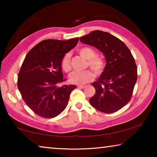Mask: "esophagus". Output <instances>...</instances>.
Segmentation results:
<instances>
[{"label": "esophagus", "instance_id": "1", "mask_svg": "<svg viewBox=\"0 0 157 157\" xmlns=\"http://www.w3.org/2000/svg\"><path fill=\"white\" fill-rule=\"evenodd\" d=\"M78 87L80 89H84V88H86V85H78Z\"/></svg>", "mask_w": 157, "mask_h": 157}]
</instances>
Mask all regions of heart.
<instances>
[{
    "label": "heart",
    "mask_w": 157,
    "mask_h": 157,
    "mask_svg": "<svg viewBox=\"0 0 157 157\" xmlns=\"http://www.w3.org/2000/svg\"><path fill=\"white\" fill-rule=\"evenodd\" d=\"M78 53L80 56L87 59L86 67L92 69L95 75H102L105 68V61L102 57L96 56V51L94 48L87 46L82 47L78 50ZM61 67L66 73L71 71L72 66L70 53L68 52L63 55L61 61ZM92 71L89 69L84 71H75L69 76V81L71 83L75 84H86L94 78V73Z\"/></svg>",
    "instance_id": "b5f03b06"
}]
</instances>
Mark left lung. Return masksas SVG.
Masks as SVG:
<instances>
[{
  "label": "left lung",
  "instance_id": "1",
  "mask_svg": "<svg viewBox=\"0 0 157 157\" xmlns=\"http://www.w3.org/2000/svg\"><path fill=\"white\" fill-rule=\"evenodd\" d=\"M105 55L104 72L92 85L95 94L89 100L92 107L103 113L120 110L129 102L137 80V67L131 51L124 42L107 32L95 30L79 38Z\"/></svg>",
  "mask_w": 157,
  "mask_h": 157
}]
</instances>
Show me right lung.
Here are the masks:
<instances>
[{
	"label": "right lung",
	"instance_id": "right-lung-1",
	"mask_svg": "<svg viewBox=\"0 0 157 157\" xmlns=\"http://www.w3.org/2000/svg\"><path fill=\"white\" fill-rule=\"evenodd\" d=\"M78 40L46 39L26 55L18 73L17 86L23 100L36 115L52 118L66 109L76 86L63 84L66 79L63 78L61 61Z\"/></svg>",
	"mask_w": 157,
	"mask_h": 157
}]
</instances>
